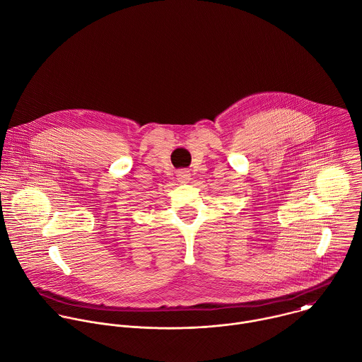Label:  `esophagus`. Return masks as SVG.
<instances>
[{
	"label": "esophagus",
	"mask_w": 362,
	"mask_h": 362,
	"mask_svg": "<svg viewBox=\"0 0 362 362\" xmlns=\"http://www.w3.org/2000/svg\"><path fill=\"white\" fill-rule=\"evenodd\" d=\"M190 179H192V177H190L189 170H179V172H177V180H179L180 183H189Z\"/></svg>",
	"instance_id": "obj_1"
}]
</instances>
